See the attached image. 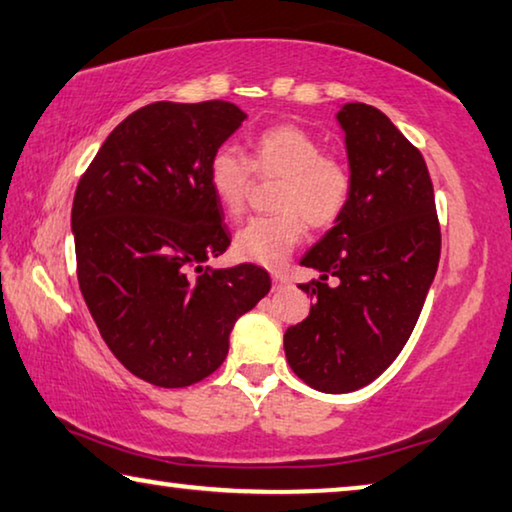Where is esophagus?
<instances>
[{
	"mask_svg": "<svg viewBox=\"0 0 512 512\" xmlns=\"http://www.w3.org/2000/svg\"><path fill=\"white\" fill-rule=\"evenodd\" d=\"M287 285H289V280L285 278V275H278V273L273 275V287L275 289H282V287H287Z\"/></svg>",
	"mask_w": 512,
	"mask_h": 512,
	"instance_id": "esophagus-1",
	"label": "esophagus"
}]
</instances>
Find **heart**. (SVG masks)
I'll use <instances>...</instances> for the list:
<instances>
[{
    "mask_svg": "<svg viewBox=\"0 0 512 512\" xmlns=\"http://www.w3.org/2000/svg\"><path fill=\"white\" fill-rule=\"evenodd\" d=\"M255 173L282 177L273 216H255L234 234V253L246 262L280 269L312 227H330L344 216L353 193V173L344 159L323 152L307 129L282 123L264 129L250 143V159L232 145L212 154L207 180L218 207L239 216L246 207Z\"/></svg>",
    "mask_w": 512,
    "mask_h": 512,
    "instance_id": "b5f03b06",
    "label": "heart"
}]
</instances>
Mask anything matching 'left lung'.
I'll use <instances>...</instances> for the list:
<instances>
[{"mask_svg":"<svg viewBox=\"0 0 512 512\" xmlns=\"http://www.w3.org/2000/svg\"><path fill=\"white\" fill-rule=\"evenodd\" d=\"M337 120L353 173L351 202L300 259L321 278L298 285L314 305L285 332L289 367L328 394L369 385L403 351L442 246L421 152L369 104L348 102ZM328 274L338 278L335 288L325 282Z\"/></svg>","mask_w":512,"mask_h":512,"instance_id":"8db88e82","label":"left lung"}]
</instances>
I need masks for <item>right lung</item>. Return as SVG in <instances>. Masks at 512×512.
Here are the masks:
<instances>
[{"label":"right lung","mask_w":512,"mask_h":512,"mask_svg":"<svg viewBox=\"0 0 512 512\" xmlns=\"http://www.w3.org/2000/svg\"><path fill=\"white\" fill-rule=\"evenodd\" d=\"M243 120L223 100L148 104L113 129L77 184L88 312L120 364L157 387H189L221 367L234 323L271 289L255 264L205 266L230 246L209 161Z\"/></svg>","instance_id":"right-lung-1"}]
</instances>
